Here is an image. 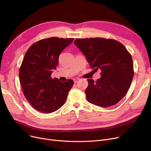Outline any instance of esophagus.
Masks as SVG:
<instances>
[{"mask_svg":"<svg viewBox=\"0 0 151 151\" xmlns=\"http://www.w3.org/2000/svg\"><path fill=\"white\" fill-rule=\"evenodd\" d=\"M78 80H80V78H74V79H73V81H74V83H76Z\"/></svg>","mask_w":151,"mask_h":151,"instance_id":"obj_1","label":"esophagus"}]
</instances>
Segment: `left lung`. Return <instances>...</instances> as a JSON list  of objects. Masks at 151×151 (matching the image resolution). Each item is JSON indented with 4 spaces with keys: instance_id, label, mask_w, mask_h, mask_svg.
Here are the masks:
<instances>
[{
    "instance_id": "8db88e82",
    "label": "left lung",
    "mask_w": 151,
    "mask_h": 151,
    "mask_svg": "<svg viewBox=\"0 0 151 151\" xmlns=\"http://www.w3.org/2000/svg\"><path fill=\"white\" fill-rule=\"evenodd\" d=\"M74 44L85 55L94 70L101 71L94 82L88 79L85 93L89 103L100 107L117 104L127 92L134 75L131 54L114 40L102 38H77Z\"/></svg>"
}]
</instances>
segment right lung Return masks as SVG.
<instances>
[{"label":"right lung","instance_id":"obj_1","mask_svg":"<svg viewBox=\"0 0 151 151\" xmlns=\"http://www.w3.org/2000/svg\"><path fill=\"white\" fill-rule=\"evenodd\" d=\"M73 38L52 37L41 40L27 51L19 68V81L26 99L39 111L51 113L67 100L73 81L63 83L51 77L56 69L60 52Z\"/></svg>","mask_w":151,"mask_h":151}]
</instances>
